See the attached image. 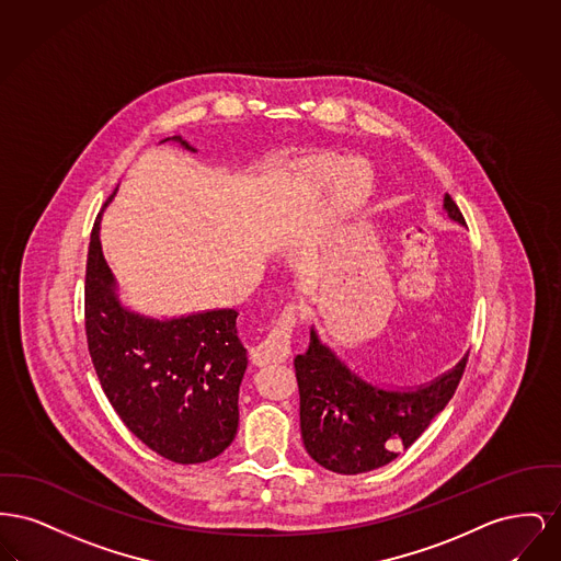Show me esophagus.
<instances>
[{
    "mask_svg": "<svg viewBox=\"0 0 561 561\" xmlns=\"http://www.w3.org/2000/svg\"><path fill=\"white\" fill-rule=\"evenodd\" d=\"M295 321H297V308L287 306L280 319L272 327L266 337L255 346L253 363L255 365H272V363H285L291 356V335H294Z\"/></svg>",
    "mask_w": 561,
    "mask_h": 561,
    "instance_id": "obj_1",
    "label": "esophagus"
}]
</instances>
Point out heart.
I'll return each mask as SVG.
<instances>
[{
	"label": "heart",
	"mask_w": 561,
	"mask_h": 561,
	"mask_svg": "<svg viewBox=\"0 0 561 561\" xmlns=\"http://www.w3.org/2000/svg\"><path fill=\"white\" fill-rule=\"evenodd\" d=\"M327 187L324 215L331 228L353 219L374 190V173L360 158L335 160L333 156H308L294 169V194L306 203Z\"/></svg>",
	"instance_id": "obj_1"
}]
</instances>
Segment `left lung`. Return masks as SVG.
I'll return each mask as SVG.
<instances>
[{"mask_svg":"<svg viewBox=\"0 0 561 561\" xmlns=\"http://www.w3.org/2000/svg\"><path fill=\"white\" fill-rule=\"evenodd\" d=\"M445 215L465 226L449 194ZM467 354L435 380L386 386L365 378L327 342L317 327L310 346L295 356L299 386V426L304 447L327 471L358 474L392 462L443 412L462 378Z\"/></svg>","mask_w":561,"mask_h":561,"instance_id":"left-lung-1","label":"left lung"}]
</instances>
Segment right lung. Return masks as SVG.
Wrapping results in <instances>:
<instances>
[{
	"mask_svg": "<svg viewBox=\"0 0 561 561\" xmlns=\"http://www.w3.org/2000/svg\"><path fill=\"white\" fill-rule=\"evenodd\" d=\"M164 141L196 151L181 137ZM101 217L103 210L90 234L84 304L90 356L103 392L151 451L178 465L213 460L237 437L238 392L249 363L238 337V312L215 308L158 319L124 306L103 255Z\"/></svg>",
	"mask_w": 561,
	"mask_h": 561,
	"instance_id": "1",
	"label": "right lung"
}]
</instances>
